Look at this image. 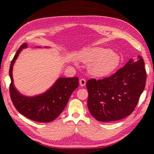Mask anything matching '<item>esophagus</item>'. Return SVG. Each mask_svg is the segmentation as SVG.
<instances>
[{
    "mask_svg": "<svg viewBox=\"0 0 154 154\" xmlns=\"http://www.w3.org/2000/svg\"><path fill=\"white\" fill-rule=\"evenodd\" d=\"M85 83H86V81H85V79H81L79 80V84L81 86H82V87L85 86Z\"/></svg>",
    "mask_w": 154,
    "mask_h": 154,
    "instance_id": "1",
    "label": "esophagus"
}]
</instances>
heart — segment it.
<instances>
[{
  "instance_id": "b5f03b06",
  "label": "heart",
  "mask_w": 154,
  "mask_h": 154,
  "mask_svg": "<svg viewBox=\"0 0 154 154\" xmlns=\"http://www.w3.org/2000/svg\"><path fill=\"white\" fill-rule=\"evenodd\" d=\"M79 61L88 64V71L98 77H105L118 69L120 64V56L110 49L99 48H85L76 55Z\"/></svg>"
}]
</instances>
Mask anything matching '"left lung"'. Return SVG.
Instances as JSON below:
<instances>
[{"mask_svg":"<svg viewBox=\"0 0 154 154\" xmlns=\"http://www.w3.org/2000/svg\"><path fill=\"white\" fill-rule=\"evenodd\" d=\"M147 73L143 59H130L111 76L86 83L88 108L96 120L113 122L134 110L145 86Z\"/></svg>","mask_w":154,"mask_h":154,"instance_id":"obj_1","label":"left lung"}]
</instances>
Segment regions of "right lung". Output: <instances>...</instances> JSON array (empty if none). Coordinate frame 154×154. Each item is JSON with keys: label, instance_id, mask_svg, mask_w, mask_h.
Segmentation results:
<instances>
[{"label": "right lung", "instance_id": "right-lung-1", "mask_svg": "<svg viewBox=\"0 0 154 154\" xmlns=\"http://www.w3.org/2000/svg\"><path fill=\"white\" fill-rule=\"evenodd\" d=\"M26 47V44L20 46L10 66L11 82L9 92L11 100L18 112L28 119L38 122H50L58 118L64 110L71 94L79 86V79L77 77H60L43 94L31 97L22 95L14 86L12 71L20 51Z\"/></svg>", "mask_w": 154, "mask_h": 154}]
</instances>
